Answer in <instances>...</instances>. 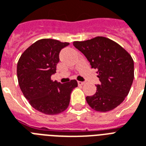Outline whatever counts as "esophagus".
Listing matches in <instances>:
<instances>
[{
	"instance_id": "obj_1",
	"label": "esophagus",
	"mask_w": 146,
	"mask_h": 146,
	"mask_svg": "<svg viewBox=\"0 0 146 146\" xmlns=\"http://www.w3.org/2000/svg\"><path fill=\"white\" fill-rule=\"evenodd\" d=\"M78 85H83L84 84V81H78Z\"/></svg>"
}]
</instances>
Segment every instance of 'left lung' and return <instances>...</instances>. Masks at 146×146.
Masks as SVG:
<instances>
[{
	"label": "left lung",
	"instance_id": "8db88e82",
	"mask_svg": "<svg viewBox=\"0 0 146 146\" xmlns=\"http://www.w3.org/2000/svg\"><path fill=\"white\" fill-rule=\"evenodd\" d=\"M75 48L84 55L91 68H96L100 84L94 95L86 100L93 109L106 112L115 108L130 92L134 78L132 57L115 41L96 37L84 41H74Z\"/></svg>",
	"mask_w": 146,
	"mask_h": 146
}]
</instances>
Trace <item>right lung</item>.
I'll use <instances>...</instances> for the list:
<instances>
[{"label": "right lung", "mask_w": 146, "mask_h": 146, "mask_svg": "<svg viewBox=\"0 0 146 146\" xmlns=\"http://www.w3.org/2000/svg\"><path fill=\"white\" fill-rule=\"evenodd\" d=\"M53 39H41L29 46L17 64L19 85L34 108L46 115H56L68 108L72 90L78 82L53 81L62 49L68 46Z\"/></svg>", "instance_id": "1"}]
</instances>
